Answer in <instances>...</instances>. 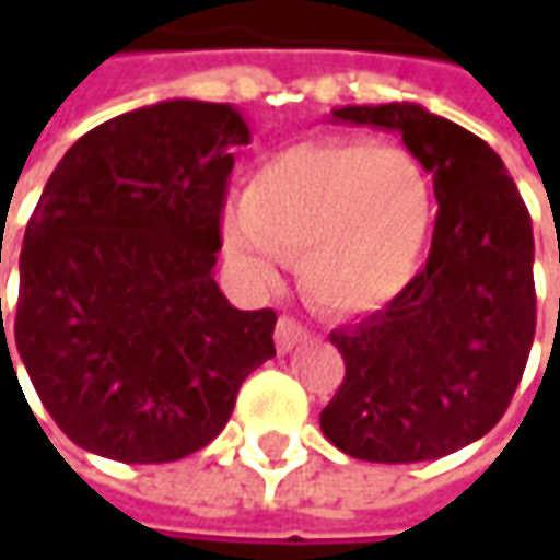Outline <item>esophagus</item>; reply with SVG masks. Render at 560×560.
<instances>
[{
	"label": "esophagus",
	"instance_id": "1",
	"mask_svg": "<svg viewBox=\"0 0 560 560\" xmlns=\"http://www.w3.org/2000/svg\"><path fill=\"white\" fill-rule=\"evenodd\" d=\"M305 327L300 320H293V317H281L279 324H276V348L279 353H288L296 345V341H303Z\"/></svg>",
	"mask_w": 560,
	"mask_h": 560
}]
</instances>
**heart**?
I'll use <instances>...</instances> for the list:
<instances>
[{
  "mask_svg": "<svg viewBox=\"0 0 560 560\" xmlns=\"http://www.w3.org/2000/svg\"><path fill=\"white\" fill-rule=\"evenodd\" d=\"M434 188L405 149L296 143L257 164L243 207L221 219L236 279L267 291L281 255L296 257L303 291L336 315L389 305L413 276L434 231Z\"/></svg>",
  "mask_w": 560,
  "mask_h": 560,
  "instance_id": "b5f03b06",
  "label": "heart"
}]
</instances>
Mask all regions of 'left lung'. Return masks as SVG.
I'll return each mask as SVG.
<instances>
[{"mask_svg": "<svg viewBox=\"0 0 560 560\" xmlns=\"http://www.w3.org/2000/svg\"><path fill=\"white\" fill-rule=\"evenodd\" d=\"M329 119L399 135L432 176L425 267L375 315L329 332L345 381L320 432L363 462H429L480 441L528 363L534 233L501 155L422 104H348Z\"/></svg>", "mask_w": 560, "mask_h": 560, "instance_id": "left-lung-1", "label": "left lung"}]
</instances>
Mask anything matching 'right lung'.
Listing matches in <instances>:
<instances>
[{
  "label": "right lung",
  "mask_w": 560,
  "mask_h": 560,
  "mask_svg": "<svg viewBox=\"0 0 560 560\" xmlns=\"http://www.w3.org/2000/svg\"><path fill=\"white\" fill-rule=\"evenodd\" d=\"M248 140L231 104L171 98L92 128L44 185L11 339L83 450L126 465L191 456L276 357V312L233 308L212 276L233 149ZM0 327L11 363L2 296Z\"/></svg>",
  "instance_id": "add662e5"
}]
</instances>
